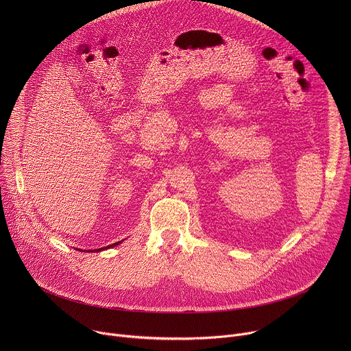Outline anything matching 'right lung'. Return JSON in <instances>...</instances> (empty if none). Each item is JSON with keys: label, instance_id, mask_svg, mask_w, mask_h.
Masks as SVG:
<instances>
[{"label": "right lung", "instance_id": "1", "mask_svg": "<svg viewBox=\"0 0 351 351\" xmlns=\"http://www.w3.org/2000/svg\"><path fill=\"white\" fill-rule=\"evenodd\" d=\"M123 240H121V241H117V243H114V244H110V245H107V247H101V248H97V250H93V253L95 252V253H99V252H104V250H108V248H112V247H115V245H119L121 243H122ZM76 250H79V248H76ZM79 252H80V250H79ZM82 252H83V250H82ZM87 253H90V250H88V252Z\"/></svg>", "mask_w": 351, "mask_h": 351}]
</instances>
